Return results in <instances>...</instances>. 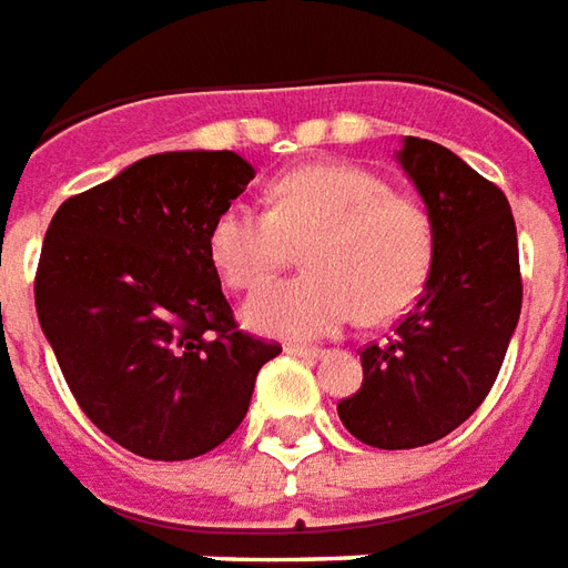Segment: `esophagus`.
I'll return each instance as SVG.
<instances>
[{
  "mask_svg": "<svg viewBox=\"0 0 568 568\" xmlns=\"http://www.w3.org/2000/svg\"><path fill=\"white\" fill-rule=\"evenodd\" d=\"M284 349H287L291 356H310V359H318V356L325 353L322 346H310V344H287Z\"/></svg>",
  "mask_w": 568,
  "mask_h": 568,
  "instance_id": "esophagus-1",
  "label": "esophagus"
}]
</instances>
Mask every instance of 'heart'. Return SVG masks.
I'll use <instances>...</instances> for the list:
<instances>
[{
  "label": "heart",
  "instance_id": "obj_1",
  "mask_svg": "<svg viewBox=\"0 0 568 568\" xmlns=\"http://www.w3.org/2000/svg\"><path fill=\"white\" fill-rule=\"evenodd\" d=\"M303 246L306 275L246 303V325L325 337L353 315L382 325L409 310L435 268V222L409 193L356 165H303L268 186V212L234 203L209 231V256L234 291H258Z\"/></svg>",
  "mask_w": 568,
  "mask_h": 568
}]
</instances>
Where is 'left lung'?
Segmentation results:
<instances>
[{
  "label": "left lung",
  "instance_id": "left-lung-1",
  "mask_svg": "<svg viewBox=\"0 0 568 568\" xmlns=\"http://www.w3.org/2000/svg\"><path fill=\"white\" fill-rule=\"evenodd\" d=\"M435 222V268L416 310L368 344L363 387L337 403L346 432L378 450H413L485 403L523 312L519 240L504 190L447 146L406 136L397 152Z\"/></svg>",
  "mask_w": 568,
  "mask_h": 568
}]
</instances>
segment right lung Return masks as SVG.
<instances>
[{"instance_id":"add662e5","label":"right lung","mask_w":568,"mask_h":568,"mask_svg":"<svg viewBox=\"0 0 568 568\" xmlns=\"http://www.w3.org/2000/svg\"><path fill=\"white\" fill-rule=\"evenodd\" d=\"M256 178L237 152H159L52 215L33 296L87 418L146 459H193L237 432L281 346L237 328L209 231Z\"/></svg>"}]
</instances>
